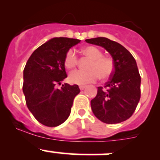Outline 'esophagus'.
Returning a JSON list of instances; mask_svg holds the SVG:
<instances>
[{"label":"esophagus","mask_w":160,"mask_h":160,"mask_svg":"<svg viewBox=\"0 0 160 160\" xmlns=\"http://www.w3.org/2000/svg\"><path fill=\"white\" fill-rule=\"evenodd\" d=\"M85 88H86V87L83 86V85H80V86H79V88H80V90H83Z\"/></svg>","instance_id":"34e87169"}]
</instances>
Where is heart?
Masks as SVG:
<instances>
[{
  "instance_id": "heart-1",
  "label": "heart",
  "mask_w": 160,
  "mask_h": 160,
  "mask_svg": "<svg viewBox=\"0 0 160 160\" xmlns=\"http://www.w3.org/2000/svg\"><path fill=\"white\" fill-rule=\"evenodd\" d=\"M82 52L90 59L88 71L77 70L72 71L69 76L70 83L85 85L93 83L100 78L102 80H108L114 70V63L112 58L103 56L101 49L96 46H90L82 49ZM78 63V57L72 49H69L64 58V65L69 70L73 69Z\"/></svg>"
}]
</instances>
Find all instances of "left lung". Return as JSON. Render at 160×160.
<instances>
[{"label":"left lung","instance_id":"left-lung-1","mask_svg":"<svg viewBox=\"0 0 160 160\" xmlns=\"http://www.w3.org/2000/svg\"><path fill=\"white\" fill-rule=\"evenodd\" d=\"M85 41L104 47L111 55L114 70L105 86L98 87L90 101L94 115L106 124L125 122L133 114L141 98V77L130 52L116 42L104 37Z\"/></svg>","mask_w":160,"mask_h":160}]
</instances>
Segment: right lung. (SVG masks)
Returning <instances> with one entry per match:
<instances>
[{
    "label": "right lung",
    "instance_id": "add662e5",
    "mask_svg": "<svg viewBox=\"0 0 160 160\" xmlns=\"http://www.w3.org/2000/svg\"><path fill=\"white\" fill-rule=\"evenodd\" d=\"M80 40L52 38L33 52L24 69L23 93L28 108L38 122L48 127L63 123L71 112L74 98L80 93L78 85L57 84L67 78L66 53Z\"/></svg>",
    "mask_w": 160,
    "mask_h": 160
}]
</instances>
